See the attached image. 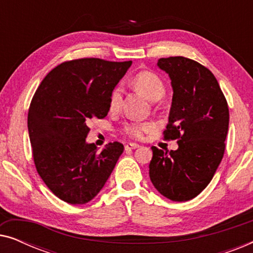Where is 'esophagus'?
<instances>
[{
  "label": "esophagus",
  "instance_id": "obj_1",
  "mask_svg": "<svg viewBox=\"0 0 253 253\" xmlns=\"http://www.w3.org/2000/svg\"><path fill=\"white\" fill-rule=\"evenodd\" d=\"M139 147V145L138 144H134V143H127L124 148H126V151H129V150H136V148Z\"/></svg>",
  "mask_w": 253,
  "mask_h": 253
}]
</instances>
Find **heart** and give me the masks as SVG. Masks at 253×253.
Segmentation results:
<instances>
[{"label": "heart", "mask_w": 253, "mask_h": 253, "mask_svg": "<svg viewBox=\"0 0 253 253\" xmlns=\"http://www.w3.org/2000/svg\"><path fill=\"white\" fill-rule=\"evenodd\" d=\"M132 85L138 91L143 93L151 100H159L166 92V86L162 79L151 71H140L133 76ZM122 102V91L119 86L114 87L109 94L108 106L110 112H116L120 109ZM153 122H130L123 126L122 132L132 139H143L152 131L155 130Z\"/></svg>", "instance_id": "obj_1"}]
</instances>
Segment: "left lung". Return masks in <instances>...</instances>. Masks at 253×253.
<instances>
[{
  "instance_id": "obj_1",
  "label": "left lung",
  "mask_w": 253,
  "mask_h": 253,
  "mask_svg": "<svg viewBox=\"0 0 253 253\" xmlns=\"http://www.w3.org/2000/svg\"><path fill=\"white\" fill-rule=\"evenodd\" d=\"M174 94L164 138L177 139L176 151L152 146L150 178L172 202L195 198L209 185L222 160L229 108L216 78L206 67L183 56L160 58Z\"/></svg>"
}]
</instances>
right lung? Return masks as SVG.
Listing matches in <instances>:
<instances>
[{
  "mask_svg": "<svg viewBox=\"0 0 253 253\" xmlns=\"http://www.w3.org/2000/svg\"><path fill=\"white\" fill-rule=\"evenodd\" d=\"M131 63L94 57L65 61L34 93L27 115L34 165L48 189L65 203L82 205L94 198L123 153L119 141L99 152L85 139L89 121L107 116L110 92Z\"/></svg>",
  "mask_w": 253,
  "mask_h": 253,
  "instance_id": "right-lung-1",
  "label": "right lung"
}]
</instances>
